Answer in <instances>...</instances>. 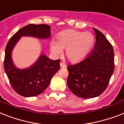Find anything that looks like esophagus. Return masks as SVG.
<instances>
[{
	"instance_id": "1",
	"label": "esophagus",
	"mask_w": 124,
	"mask_h": 124,
	"mask_svg": "<svg viewBox=\"0 0 124 124\" xmlns=\"http://www.w3.org/2000/svg\"><path fill=\"white\" fill-rule=\"evenodd\" d=\"M60 67H61V68H65V67H66V65H65L63 63H61H61H60Z\"/></svg>"
}]
</instances>
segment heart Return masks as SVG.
<instances>
[{"instance_id": "1", "label": "heart", "mask_w": 124, "mask_h": 124, "mask_svg": "<svg viewBox=\"0 0 124 124\" xmlns=\"http://www.w3.org/2000/svg\"><path fill=\"white\" fill-rule=\"evenodd\" d=\"M95 36L90 32L67 29L59 32L56 41L50 44V51L59 56L65 50V56L71 62L81 61L88 54L93 46Z\"/></svg>"}]
</instances>
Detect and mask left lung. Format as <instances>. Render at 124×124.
I'll list each match as a JSON object with an SVG mask.
<instances>
[{
	"instance_id": "8db88e82",
	"label": "left lung",
	"mask_w": 124,
	"mask_h": 124,
	"mask_svg": "<svg viewBox=\"0 0 124 124\" xmlns=\"http://www.w3.org/2000/svg\"><path fill=\"white\" fill-rule=\"evenodd\" d=\"M96 41L86 58L67 67V85L79 97L90 99L100 95L108 87L115 68L113 46L105 36L93 28Z\"/></svg>"
}]
</instances>
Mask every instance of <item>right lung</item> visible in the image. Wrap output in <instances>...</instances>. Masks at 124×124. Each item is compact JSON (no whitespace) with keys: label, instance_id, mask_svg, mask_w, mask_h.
<instances>
[{"label":"right lung","instance_id":"1","mask_svg":"<svg viewBox=\"0 0 124 124\" xmlns=\"http://www.w3.org/2000/svg\"><path fill=\"white\" fill-rule=\"evenodd\" d=\"M50 34V27L48 25L29 24L18 31L7 44L4 61V70L13 88L20 95L30 97L41 93L59 70L60 60H52L42 53L30 67L19 69L13 62V49L22 36L48 39Z\"/></svg>","mask_w":124,"mask_h":124}]
</instances>
